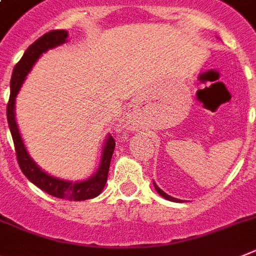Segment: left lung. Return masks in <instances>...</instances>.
<instances>
[{
    "label": "left lung",
    "mask_w": 256,
    "mask_h": 256,
    "mask_svg": "<svg viewBox=\"0 0 256 256\" xmlns=\"http://www.w3.org/2000/svg\"><path fill=\"white\" fill-rule=\"evenodd\" d=\"M154 188H156V190H157V192L160 193V196H162V197H164V198L168 200V201H174V202H183V201H182V200L174 198V197H171V196H168V193H165V192H164V190H162L161 188H160V186H156V183H154Z\"/></svg>",
    "instance_id": "1"
}]
</instances>
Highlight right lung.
I'll return each instance as SVG.
<instances>
[{
    "label": "right lung",
    "mask_w": 256,
    "mask_h": 256,
    "mask_svg": "<svg viewBox=\"0 0 256 256\" xmlns=\"http://www.w3.org/2000/svg\"><path fill=\"white\" fill-rule=\"evenodd\" d=\"M68 32L64 30H55L45 33V34L36 40L30 48H26L23 58L18 62L12 70L10 81V99H8L6 114H8V128L11 131V136L14 140L15 152H16L18 164L20 166L23 174L26 175L34 186L40 190H45L48 194L58 197V198L70 200V201H85V200L94 198L99 196L103 190L106 183L108 171H110V158H112L113 150H114L116 142L112 135L106 136V140L103 146L102 158L96 172L88 180L84 182H68L63 179L51 176L48 172L42 171L37 166L34 161L30 158V156L26 152V148L20 136L19 128H18L16 121H15V98L23 85L26 76L32 70L33 64L37 62L42 52H46L48 48H56L66 42Z\"/></svg>",
    "instance_id": "add662e5"
}]
</instances>
